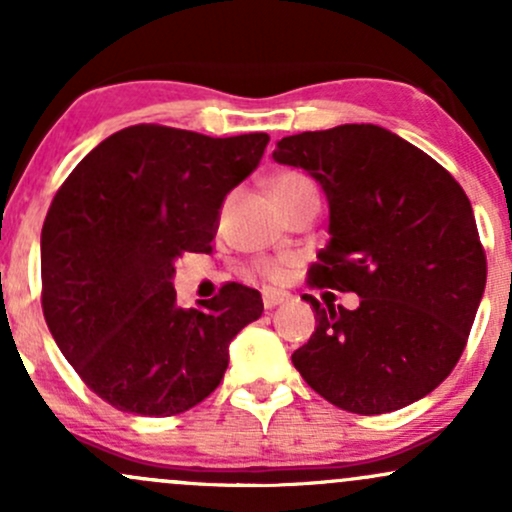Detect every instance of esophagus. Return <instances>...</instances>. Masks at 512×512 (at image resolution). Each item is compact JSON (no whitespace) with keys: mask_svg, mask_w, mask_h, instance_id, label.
Segmentation results:
<instances>
[{"mask_svg":"<svg viewBox=\"0 0 512 512\" xmlns=\"http://www.w3.org/2000/svg\"><path fill=\"white\" fill-rule=\"evenodd\" d=\"M286 301H289V293L272 291V289L262 291V303H264V308H267V310H272V308H276V305H281Z\"/></svg>","mask_w":512,"mask_h":512,"instance_id":"34e87169","label":"esophagus"}]
</instances>
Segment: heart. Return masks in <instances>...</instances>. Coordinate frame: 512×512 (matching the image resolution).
Here are the masks:
<instances>
[{"mask_svg":"<svg viewBox=\"0 0 512 512\" xmlns=\"http://www.w3.org/2000/svg\"><path fill=\"white\" fill-rule=\"evenodd\" d=\"M267 192L276 207L281 209V214L289 211L293 204H298L301 199L317 195L315 185L310 182L308 175L298 173V170H279V173H274L272 178L267 180ZM255 269L269 281H281L286 274V264L281 260H262L255 264Z\"/></svg>","mask_w":512,"mask_h":512,"instance_id":"obj_1","label":"heart"}]
</instances>
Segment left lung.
<instances>
[{"mask_svg":"<svg viewBox=\"0 0 512 512\" xmlns=\"http://www.w3.org/2000/svg\"><path fill=\"white\" fill-rule=\"evenodd\" d=\"M330 202L317 289L354 291L356 310L322 308L291 361L317 395L351 414H387L426 397L460 361L486 286L472 204L431 156L378 125H339L276 144Z\"/></svg>","mask_w":512,"mask_h":512,"instance_id":"left-lung-1","label":"left lung"}]
</instances>
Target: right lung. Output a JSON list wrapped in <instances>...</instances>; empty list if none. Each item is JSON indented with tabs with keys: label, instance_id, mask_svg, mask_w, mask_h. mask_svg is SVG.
<instances>
[{
	"label": "right lung",
	"instance_id": "1",
	"mask_svg": "<svg viewBox=\"0 0 512 512\" xmlns=\"http://www.w3.org/2000/svg\"><path fill=\"white\" fill-rule=\"evenodd\" d=\"M269 137L134 125L81 158L40 236L43 315L81 380L115 409L175 416L209 397L228 344L262 315L260 291L223 284L175 303L182 252H209L223 199L260 166Z\"/></svg>",
	"mask_w": 512,
	"mask_h": 512
}]
</instances>
